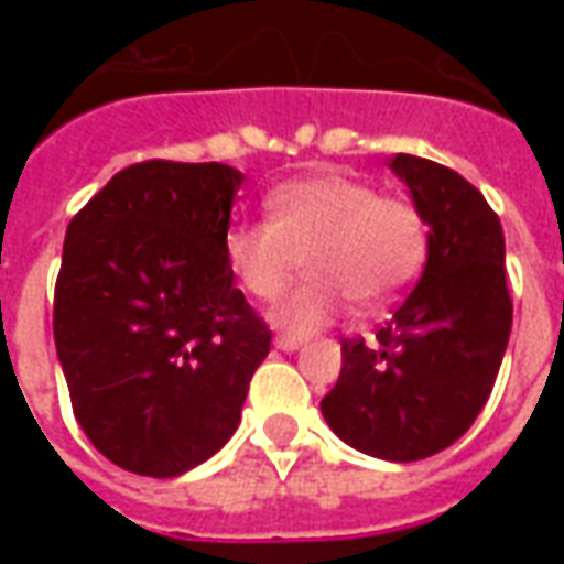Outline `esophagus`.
Returning <instances> with one entry per match:
<instances>
[{
	"instance_id": "34e87169",
	"label": "esophagus",
	"mask_w": 564,
	"mask_h": 564,
	"mask_svg": "<svg viewBox=\"0 0 564 564\" xmlns=\"http://www.w3.org/2000/svg\"><path fill=\"white\" fill-rule=\"evenodd\" d=\"M302 338H295V335H278V338H274V347H278V350H286V354H293V350H299V347H302Z\"/></svg>"
}]
</instances>
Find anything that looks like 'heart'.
<instances>
[{
    "mask_svg": "<svg viewBox=\"0 0 564 564\" xmlns=\"http://www.w3.org/2000/svg\"><path fill=\"white\" fill-rule=\"evenodd\" d=\"M269 220H238L223 235V257L247 293L278 299L299 271L305 283L283 295L274 323L314 332L354 299L378 311L420 278L429 226L411 198L380 196L378 186L347 174H307L271 189Z\"/></svg>",
    "mask_w": 564,
    "mask_h": 564,
    "instance_id": "heart-1",
    "label": "heart"
}]
</instances>
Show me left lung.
<instances>
[{
    "label": "left lung",
    "instance_id": "obj_1",
    "mask_svg": "<svg viewBox=\"0 0 564 564\" xmlns=\"http://www.w3.org/2000/svg\"><path fill=\"white\" fill-rule=\"evenodd\" d=\"M429 226L423 278L375 341L344 338L341 375L319 402L344 444L387 462H416L459 441L492 392L513 302L505 232L480 189L447 165L399 153Z\"/></svg>",
    "mask_w": 564,
    "mask_h": 564
}]
</instances>
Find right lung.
Segmentation results:
<instances>
[{
	"mask_svg": "<svg viewBox=\"0 0 564 564\" xmlns=\"http://www.w3.org/2000/svg\"><path fill=\"white\" fill-rule=\"evenodd\" d=\"M241 181L223 162H135L68 223L56 356L84 435L132 474L210 459L269 356V326L223 257Z\"/></svg>",
	"mask_w": 564,
	"mask_h": 564,
	"instance_id": "1",
	"label": "right lung"
}]
</instances>
